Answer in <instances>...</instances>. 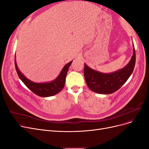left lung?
<instances>
[{
  "mask_svg": "<svg viewBox=\"0 0 149 149\" xmlns=\"http://www.w3.org/2000/svg\"><path fill=\"white\" fill-rule=\"evenodd\" d=\"M134 45V44H133ZM136 64V52L129 63L124 68L110 74H104L90 68L84 64V76L89 88L100 94H111L121 88L132 73Z\"/></svg>",
  "mask_w": 149,
  "mask_h": 149,
  "instance_id": "8db88e82",
  "label": "left lung"
}]
</instances>
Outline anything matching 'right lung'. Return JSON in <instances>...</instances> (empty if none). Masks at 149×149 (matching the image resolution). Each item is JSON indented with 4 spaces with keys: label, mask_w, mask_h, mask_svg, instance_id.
Listing matches in <instances>:
<instances>
[{
    "label": "right lung",
    "mask_w": 149,
    "mask_h": 149,
    "mask_svg": "<svg viewBox=\"0 0 149 149\" xmlns=\"http://www.w3.org/2000/svg\"><path fill=\"white\" fill-rule=\"evenodd\" d=\"M71 63L72 61H70L63 67L59 76L53 81L46 83H36L31 81L20 73L19 70L18 69L15 56V66L19 77L26 87L30 89L33 93L41 97L52 96L55 95L61 91L64 88L67 72L68 71Z\"/></svg>",
    "instance_id": "obj_1"
}]
</instances>
